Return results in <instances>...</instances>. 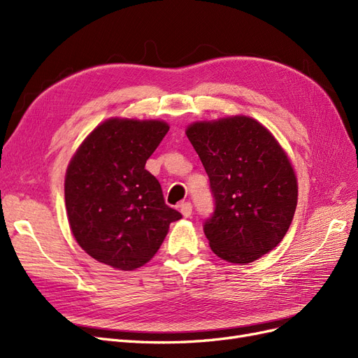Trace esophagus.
<instances>
[{
    "mask_svg": "<svg viewBox=\"0 0 358 358\" xmlns=\"http://www.w3.org/2000/svg\"><path fill=\"white\" fill-rule=\"evenodd\" d=\"M179 210L183 216H185V218H189L192 215V204L189 201H183L179 204Z\"/></svg>",
    "mask_w": 358,
    "mask_h": 358,
    "instance_id": "esophagus-1",
    "label": "esophagus"
}]
</instances>
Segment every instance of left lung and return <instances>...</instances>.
<instances>
[{
	"label": "left lung",
	"mask_w": 358,
	"mask_h": 358,
	"mask_svg": "<svg viewBox=\"0 0 358 358\" xmlns=\"http://www.w3.org/2000/svg\"><path fill=\"white\" fill-rule=\"evenodd\" d=\"M187 136L210 180L215 210L203 230L212 251L248 264L284 239L297 206V178L278 140L249 116L194 122Z\"/></svg>",
	"instance_id": "8db88e82"
}]
</instances>
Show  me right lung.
Instances as JSON below:
<instances>
[{
  "label": "right lung",
  "mask_w": 358,
  "mask_h": 358,
  "mask_svg": "<svg viewBox=\"0 0 358 358\" xmlns=\"http://www.w3.org/2000/svg\"><path fill=\"white\" fill-rule=\"evenodd\" d=\"M164 121L107 119L73 155L64 192L71 233L83 251L117 270L146 264L182 215L169 208L145 169L169 131Z\"/></svg>",
  "instance_id": "obj_1"
}]
</instances>
